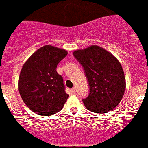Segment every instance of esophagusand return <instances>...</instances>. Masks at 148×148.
I'll list each match as a JSON object with an SVG mask.
<instances>
[{
    "label": "esophagus",
    "instance_id": "1",
    "mask_svg": "<svg viewBox=\"0 0 148 148\" xmlns=\"http://www.w3.org/2000/svg\"><path fill=\"white\" fill-rule=\"evenodd\" d=\"M71 91H72V93L73 94H75L76 93V88H71Z\"/></svg>",
    "mask_w": 148,
    "mask_h": 148
}]
</instances>
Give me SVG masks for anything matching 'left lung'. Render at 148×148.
<instances>
[{
    "instance_id": "obj_1",
    "label": "left lung",
    "mask_w": 148,
    "mask_h": 148,
    "mask_svg": "<svg viewBox=\"0 0 148 148\" xmlns=\"http://www.w3.org/2000/svg\"><path fill=\"white\" fill-rule=\"evenodd\" d=\"M82 66L89 84V94L82 99L86 108L97 114L108 113L122 100L126 82L119 60L98 46L73 53Z\"/></svg>"
}]
</instances>
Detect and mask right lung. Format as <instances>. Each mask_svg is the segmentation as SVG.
<instances>
[{
    "instance_id": "obj_1",
    "label": "right lung",
    "mask_w": 148,
    "mask_h": 148,
    "mask_svg": "<svg viewBox=\"0 0 148 148\" xmlns=\"http://www.w3.org/2000/svg\"><path fill=\"white\" fill-rule=\"evenodd\" d=\"M67 54L65 49L46 45L33 53L23 66L18 90L23 101L35 114L53 115L66 103L69 94L56 69Z\"/></svg>"
}]
</instances>
